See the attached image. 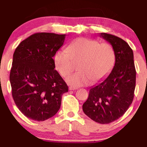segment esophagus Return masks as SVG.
Listing matches in <instances>:
<instances>
[{
    "label": "esophagus",
    "instance_id": "34e87169",
    "mask_svg": "<svg viewBox=\"0 0 147 147\" xmlns=\"http://www.w3.org/2000/svg\"><path fill=\"white\" fill-rule=\"evenodd\" d=\"M77 87H73V86L69 87V90H77Z\"/></svg>",
    "mask_w": 147,
    "mask_h": 147
}]
</instances>
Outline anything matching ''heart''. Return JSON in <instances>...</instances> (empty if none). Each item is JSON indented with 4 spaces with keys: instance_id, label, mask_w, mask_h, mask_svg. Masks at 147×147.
Instances as JSON below:
<instances>
[{
    "instance_id": "1",
    "label": "heart",
    "mask_w": 147,
    "mask_h": 147,
    "mask_svg": "<svg viewBox=\"0 0 147 147\" xmlns=\"http://www.w3.org/2000/svg\"><path fill=\"white\" fill-rule=\"evenodd\" d=\"M115 60L114 49L108 43L79 38L68 46L67 51L59 50L54 57L57 70L62 77L72 72L78 64L79 72L68 76L65 82L73 87L97 84L109 75Z\"/></svg>"
}]
</instances>
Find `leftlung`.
<instances>
[{
    "label": "left lung",
    "mask_w": 147,
    "mask_h": 147,
    "mask_svg": "<svg viewBox=\"0 0 147 147\" xmlns=\"http://www.w3.org/2000/svg\"><path fill=\"white\" fill-rule=\"evenodd\" d=\"M100 36L113 48L115 63L109 75L90 89L82 109L95 122L109 124L122 117L132 104L136 71L133 52L125 41L106 33H101Z\"/></svg>",
    "instance_id": "8db88e82"
}]
</instances>
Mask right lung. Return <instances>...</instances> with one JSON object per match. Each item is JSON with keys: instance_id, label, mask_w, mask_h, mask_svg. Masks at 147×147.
<instances>
[{"instance_id": "right-lung-1", "label": "right lung", "mask_w": 147, "mask_h": 147, "mask_svg": "<svg viewBox=\"0 0 147 147\" xmlns=\"http://www.w3.org/2000/svg\"><path fill=\"white\" fill-rule=\"evenodd\" d=\"M65 34L36 33L23 40L13 55L9 75L11 94L27 117L44 121L58 112L68 87L55 70V56Z\"/></svg>"}]
</instances>
